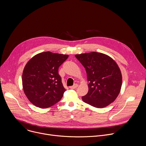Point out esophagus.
Returning a JSON list of instances; mask_svg holds the SVG:
<instances>
[{
    "label": "esophagus",
    "instance_id": "34e87169",
    "mask_svg": "<svg viewBox=\"0 0 146 146\" xmlns=\"http://www.w3.org/2000/svg\"><path fill=\"white\" fill-rule=\"evenodd\" d=\"M77 87H78V84H75L74 86L70 87V89H75V88H76Z\"/></svg>",
    "mask_w": 146,
    "mask_h": 146
}]
</instances>
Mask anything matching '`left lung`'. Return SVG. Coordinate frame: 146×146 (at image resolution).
<instances>
[{
  "label": "left lung",
  "mask_w": 146,
  "mask_h": 146,
  "mask_svg": "<svg viewBox=\"0 0 146 146\" xmlns=\"http://www.w3.org/2000/svg\"><path fill=\"white\" fill-rule=\"evenodd\" d=\"M76 58L86 69L88 92L82 96L85 103L97 108H105L118 96L122 75L116 62L102 53L92 52L77 54Z\"/></svg>",
  "instance_id": "8db88e82"
}]
</instances>
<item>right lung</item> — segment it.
<instances>
[{
	"mask_svg": "<svg viewBox=\"0 0 146 146\" xmlns=\"http://www.w3.org/2000/svg\"><path fill=\"white\" fill-rule=\"evenodd\" d=\"M68 55L41 52L28 61L23 73L24 91L33 105L47 108L58 102L66 91L58 74Z\"/></svg>",
	"mask_w": 146,
	"mask_h": 146,
	"instance_id": "obj_1",
	"label": "right lung"
}]
</instances>
